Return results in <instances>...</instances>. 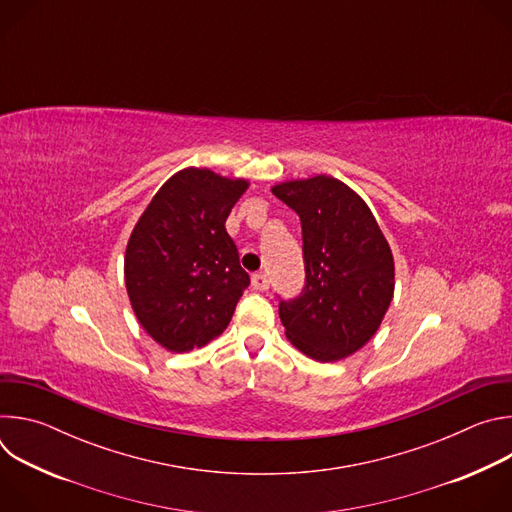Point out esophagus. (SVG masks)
Listing matches in <instances>:
<instances>
[{
  "label": "esophagus",
  "mask_w": 512,
  "mask_h": 512,
  "mask_svg": "<svg viewBox=\"0 0 512 512\" xmlns=\"http://www.w3.org/2000/svg\"><path fill=\"white\" fill-rule=\"evenodd\" d=\"M251 283H253V287L259 289V291H267V289H269V277H267L265 273H255V275L251 277Z\"/></svg>",
  "instance_id": "1"
}]
</instances>
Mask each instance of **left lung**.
<instances>
[{"label":"left lung","instance_id":"1","mask_svg":"<svg viewBox=\"0 0 512 512\" xmlns=\"http://www.w3.org/2000/svg\"><path fill=\"white\" fill-rule=\"evenodd\" d=\"M300 216L306 283L279 298L287 338L314 360H340L367 344L393 300L395 267L373 212L330 176L271 190Z\"/></svg>","mask_w":512,"mask_h":512}]
</instances>
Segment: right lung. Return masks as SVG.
<instances>
[{
    "mask_svg": "<svg viewBox=\"0 0 512 512\" xmlns=\"http://www.w3.org/2000/svg\"><path fill=\"white\" fill-rule=\"evenodd\" d=\"M247 190L210 170L172 176L135 225L125 251L131 308L158 344L188 352L221 334L249 287L225 221Z\"/></svg>",
    "mask_w": 512,
    "mask_h": 512,
    "instance_id": "add662e5",
    "label": "right lung"
}]
</instances>
